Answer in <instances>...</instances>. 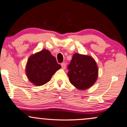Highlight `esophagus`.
<instances>
[{
    "instance_id": "1",
    "label": "esophagus",
    "mask_w": 127,
    "mask_h": 127,
    "mask_svg": "<svg viewBox=\"0 0 127 127\" xmlns=\"http://www.w3.org/2000/svg\"><path fill=\"white\" fill-rule=\"evenodd\" d=\"M62 67L63 70H64L65 68V67H66V64H65V63H62Z\"/></svg>"
}]
</instances>
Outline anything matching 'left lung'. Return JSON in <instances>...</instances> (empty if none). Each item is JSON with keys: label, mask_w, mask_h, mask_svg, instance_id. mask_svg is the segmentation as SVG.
<instances>
[{"label": "left lung", "mask_w": 127, "mask_h": 127, "mask_svg": "<svg viewBox=\"0 0 127 127\" xmlns=\"http://www.w3.org/2000/svg\"><path fill=\"white\" fill-rule=\"evenodd\" d=\"M67 75L75 88L86 90L92 86L98 77V67L94 58L75 53L68 66Z\"/></svg>", "instance_id": "obj_1"}]
</instances>
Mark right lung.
<instances>
[{
	"instance_id": "obj_1",
	"label": "right lung",
	"mask_w": 127,
	"mask_h": 127,
	"mask_svg": "<svg viewBox=\"0 0 127 127\" xmlns=\"http://www.w3.org/2000/svg\"><path fill=\"white\" fill-rule=\"evenodd\" d=\"M60 68L61 65L57 63L51 52L44 49L29 57L25 71L30 82L39 86L48 82L52 76Z\"/></svg>"
}]
</instances>
